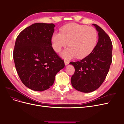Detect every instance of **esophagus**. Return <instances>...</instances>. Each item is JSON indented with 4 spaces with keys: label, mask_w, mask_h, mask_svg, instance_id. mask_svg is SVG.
Masks as SVG:
<instances>
[{
    "label": "esophagus",
    "mask_w": 124,
    "mask_h": 124,
    "mask_svg": "<svg viewBox=\"0 0 124 124\" xmlns=\"http://www.w3.org/2000/svg\"><path fill=\"white\" fill-rule=\"evenodd\" d=\"M69 63V61H66V60H65V65H68Z\"/></svg>",
    "instance_id": "esophagus-1"
}]
</instances>
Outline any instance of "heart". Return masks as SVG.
I'll list each match as a JSON object with an SVG mask.
<instances>
[{
  "label": "heart",
  "instance_id": "1",
  "mask_svg": "<svg viewBox=\"0 0 124 124\" xmlns=\"http://www.w3.org/2000/svg\"><path fill=\"white\" fill-rule=\"evenodd\" d=\"M98 40L96 30L92 27L70 23L63 26L61 32H55L52 37V46L58 52L68 44L70 46L63 52L66 58L77 56L78 58L88 55L94 49Z\"/></svg>",
  "mask_w": 124,
  "mask_h": 124
}]
</instances>
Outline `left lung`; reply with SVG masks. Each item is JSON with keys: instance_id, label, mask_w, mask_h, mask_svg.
<instances>
[{"instance_id": "left-lung-1", "label": "left lung", "mask_w": 124, "mask_h": 124, "mask_svg": "<svg viewBox=\"0 0 124 124\" xmlns=\"http://www.w3.org/2000/svg\"><path fill=\"white\" fill-rule=\"evenodd\" d=\"M98 32V42L93 51L81 61L70 62L75 69L71 77L73 87L77 91L90 93L98 89L106 79L112 61V43L107 33L93 24Z\"/></svg>"}]
</instances>
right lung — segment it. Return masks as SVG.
<instances>
[{
  "instance_id": "obj_1",
  "label": "right lung",
  "mask_w": 124,
  "mask_h": 124,
  "mask_svg": "<svg viewBox=\"0 0 124 124\" xmlns=\"http://www.w3.org/2000/svg\"><path fill=\"white\" fill-rule=\"evenodd\" d=\"M55 25L38 23L25 28L17 37L13 59L17 74L26 87L42 92L53 84L65 63L52 46Z\"/></svg>"
}]
</instances>
